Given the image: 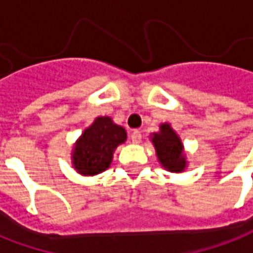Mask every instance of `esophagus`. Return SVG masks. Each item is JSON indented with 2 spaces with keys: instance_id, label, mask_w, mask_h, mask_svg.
I'll list each match as a JSON object with an SVG mask.
<instances>
[{
  "instance_id": "1",
  "label": "esophagus",
  "mask_w": 253,
  "mask_h": 253,
  "mask_svg": "<svg viewBox=\"0 0 253 253\" xmlns=\"http://www.w3.org/2000/svg\"><path fill=\"white\" fill-rule=\"evenodd\" d=\"M131 141H133L134 144H140L141 140H142V134H141V131H138V130H134V131H131Z\"/></svg>"
}]
</instances>
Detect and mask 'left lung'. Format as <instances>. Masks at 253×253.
<instances>
[{
	"mask_svg": "<svg viewBox=\"0 0 253 253\" xmlns=\"http://www.w3.org/2000/svg\"><path fill=\"white\" fill-rule=\"evenodd\" d=\"M151 141L155 147L158 161L165 169L180 173L187 168L183 142L169 123L161 125L159 133L152 134Z\"/></svg>",
	"mask_w": 253,
	"mask_h": 253,
	"instance_id": "obj_1",
	"label": "left lung"
}]
</instances>
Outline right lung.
Wrapping results in <instances>:
<instances>
[{"mask_svg":"<svg viewBox=\"0 0 253 253\" xmlns=\"http://www.w3.org/2000/svg\"><path fill=\"white\" fill-rule=\"evenodd\" d=\"M127 138L126 130L109 116H98L76 141L72 154L73 168L83 176H95L109 168L113 152Z\"/></svg>","mask_w":253,"mask_h":253,"instance_id":"right-lung-1","label":"right lung"}]
</instances>
